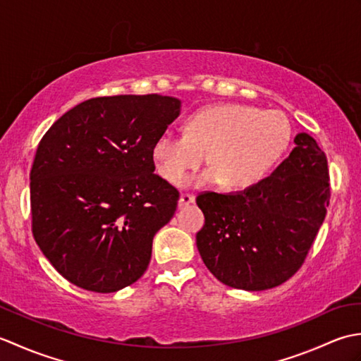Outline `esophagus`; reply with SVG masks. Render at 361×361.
I'll return each mask as SVG.
<instances>
[{
    "label": "esophagus",
    "mask_w": 361,
    "mask_h": 361,
    "mask_svg": "<svg viewBox=\"0 0 361 361\" xmlns=\"http://www.w3.org/2000/svg\"><path fill=\"white\" fill-rule=\"evenodd\" d=\"M195 202V197L190 194H181L178 200V208H185L188 204H192Z\"/></svg>",
    "instance_id": "esophagus-1"
}]
</instances>
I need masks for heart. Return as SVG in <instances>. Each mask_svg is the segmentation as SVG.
I'll return each instance as SVG.
<instances>
[{
    "mask_svg": "<svg viewBox=\"0 0 361 361\" xmlns=\"http://www.w3.org/2000/svg\"><path fill=\"white\" fill-rule=\"evenodd\" d=\"M290 122L281 111H262L239 104L212 105L192 114L185 135L164 132L153 144L157 172L180 183L204 161L211 167L190 176L186 186L221 183L229 189H248L265 178L287 149Z\"/></svg>",
    "mask_w": 361,
    "mask_h": 361,
    "instance_id": "obj_1",
    "label": "heart"
}]
</instances>
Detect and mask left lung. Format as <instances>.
<instances>
[{"label":"left lung","mask_w":361,"mask_h":361,"mask_svg":"<svg viewBox=\"0 0 361 361\" xmlns=\"http://www.w3.org/2000/svg\"><path fill=\"white\" fill-rule=\"evenodd\" d=\"M274 172L240 192H204L197 248L225 286L260 291L281 286L302 265L331 198L324 152L307 133Z\"/></svg>","instance_id":"1"}]
</instances>
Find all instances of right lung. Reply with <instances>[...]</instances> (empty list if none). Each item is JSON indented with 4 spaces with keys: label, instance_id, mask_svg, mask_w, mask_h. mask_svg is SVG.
<instances>
[{
    "label": "right lung",
    "instance_id": "1",
    "mask_svg": "<svg viewBox=\"0 0 361 361\" xmlns=\"http://www.w3.org/2000/svg\"><path fill=\"white\" fill-rule=\"evenodd\" d=\"M180 110L171 96L94 97L42 137L30 171L32 233L74 286L113 293L147 270L153 237L180 197L153 173L152 150Z\"/></svg>",
    "mask_w": 361,
    "mask_h": 361
}]
</instances>
